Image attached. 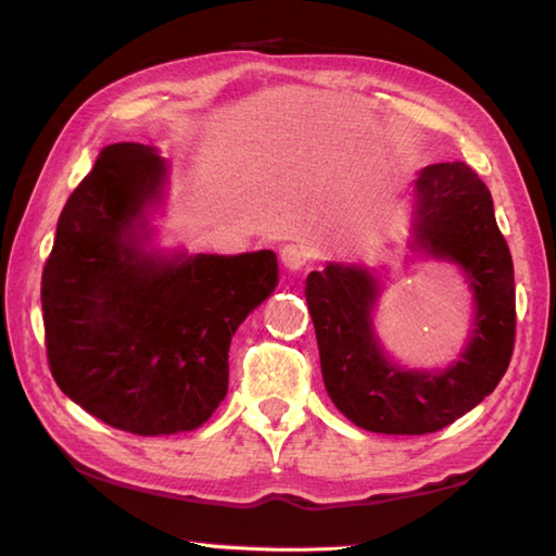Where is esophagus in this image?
Returning <instances> with one entry per match:
<instances>
[{"label":"esophagus","instance_id":"1","mask_svg":"<svg viewBox=\"0 0 556 556\" xmlns=\"http://www.w3.org/2000/svg\"><path fill=\"white\" fill-rule=\"evenodd\" d=\"M279 257H281V265H285L289 271H296L312 262V250L304 248V244L291 242L279 250Z\"/></svg>","mask_w":556,"mask_h":556}]
</instances>
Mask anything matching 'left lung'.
Instances as JSON below:
<instances>
[{"mask_svg":"<svg viewBox=\"0 0 556 556\" xmlns=\"http://www.w3.org/2000/svg\"><path fill=\"white\" fill-rule=\"evenodd\" d=\"M414 250L454 262L473 289V331L441 372L402 370L372 331L380 281L361 265H326L306 279L328 397L361 429L431 434L476 407L507 370L515 345V271L493 199L473 168L431 164L414 181Z\"/></svg>","mask_w":556,"mask_h":556,"instance_id":"left-lung-1","label":"left lung"}]
</instances>
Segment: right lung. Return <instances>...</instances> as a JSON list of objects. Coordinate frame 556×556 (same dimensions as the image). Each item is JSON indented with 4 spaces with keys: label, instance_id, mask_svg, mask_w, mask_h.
Instances as JSON below:
<instances>
[{
    "label": "right lung",
    "instance_id": "add662e5",
    "mask_svg": "<svg viewBox=\"0 0 556 556\" xmlns=\"http://www.w3.org/2000/svg\"><path fill=\"white\" fill-rule=\"evenodd\" d=\"M164 159L110 144L65 201L41 277L46 355L59 388L139 437L191 431L228 394L238 326L277 287L271 250L176 255L142 250Z\"/></svg>",
    "mask_w": 556,
    "mask_h": 556
}]
</instances>
